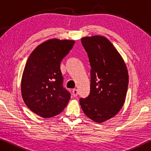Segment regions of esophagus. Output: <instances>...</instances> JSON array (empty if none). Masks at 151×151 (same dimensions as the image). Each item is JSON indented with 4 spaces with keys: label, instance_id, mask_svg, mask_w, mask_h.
<instances>
[{
    "label": "esophagus",
    "instance_id": "obj_1",
    "mask_svg": "<svg viewBox=\"0 0 151 151\" xmlns=\"http://www.w3.org/2000/svg\"><path fill=\"white\" fill-rule=\"evenodd\" d=\"M73 95L74 96H76L78 95V91L76 89H73Z\"/></svg>",
    "mask_w": 151,
    "mask_h": 151
}]
</instances>
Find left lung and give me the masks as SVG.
Returning <instances> with one entry per match:
<instances>
[{"mask_svg":"<svg viewBox=\"0 0 151 151\" xmlns=\"http://www.w3.org/2000/svg\"><path fill=\"white\" fill-rule=\"evenodd\" d=\"M81 42L91 66V90L79 102L86 115L101 123L116 115L123 106L129 84L127 68L106 38L84 37Z\"/></svg>","mask_w":151,"mask_h":151,"instance_id":"left-lung-1","label":"left lung"}]
</instances>
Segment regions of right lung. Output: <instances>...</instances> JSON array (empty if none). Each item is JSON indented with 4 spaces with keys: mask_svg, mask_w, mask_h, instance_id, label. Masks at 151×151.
<instances>
[{
    "mask_svg": "<svg viewBox=\"0 0 151 151\" xmlns=\"http://www.w3.org/2000/svg\"><path fill=\"white\" fill-rule=\"evenodd\" d=\"M74 44V40H48L28 58L22 77V96L26 105L42 118L60 113L70 100V93L63 86L60 65Z\"/></svg>",
    "mask_w": 151,
    "mask_h": 151,
    "instance_id": "right-lung-1",
    "label": "right lung"
}]
</instances>
